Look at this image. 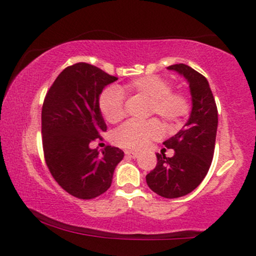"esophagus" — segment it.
Segmentation results:
<instances>
[{
	"mask_svg": "<svg viewBox=\"0 0 256 256\" xmlns=\"http://www.w3.org/2000/svg\"><path fill=\"white\" fill-rule=\"evenodd\" d=\"M125 155H126V156L132 158H136L138 156L137 152H134V150H125Z\"/></svg>",
	"mask_w": 256,
	"mask_h": 256,
	"instance_id": "esophagus-1",
	"label": "esophagus"
}]
</instances>
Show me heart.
I'll use <instances>...</instances> for the list:
<instances>
[{"instance_id": "heart-1", "label": "heart", "mask_w": 256, "mask_h": 256, "mask_svg": "<svg viewBox=\"0 0 256 256\" xmlns=\"http://www.w3.org/2000/svg\"><path fill=\"white\" fill-rule=\"evenodd\" d=\"M124 92L142 95L150 100L149 113L158 114L168 128L179 126L189 116L192 104L183 91L172 90L168 79L156 74L143 76L122 86ZM119 88L110 85L102 90L98 98V107L102 116L110 124L124 118V94ZM161 136V124L158 120L125 122L114 134V142L128 149H143L152 140Z\"/></svg>"}]
</instances>
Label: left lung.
I'll return each instance as SVG.
<instances>
[{"mask_svg": "<svg viewBox=\"0 0 256 256\" xmlns=\"http://www.w3.org/2000/svg\"><path fill=\"white\" fill-rule=\"evenodd\" d=\"M186 79L192 94V113L180 131L164 142L174 150L172 158L156 154L158 164L146 174V184L166 198L188 195L201 184L210 170L216 146L218 110L208 80L184 64L167 67Z\"/></svg>", "mask_w": 256, "mask_h": 256, "instance_id": "1", "label": "left lung"}]
</instances>
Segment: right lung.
I'll return each instance as SVG.
<instances>
[{"label":"right lung","instance_id":"add662e5","mask_svg":"<svg viewBox=\"0 0 256 256\" xmlns=\"http://www.w3.org/2000/svg\"><path fill=\"white\" fill-rule=\"evenodd\" d=\"M98 67L78 62L66 67L46 92L42 107L46 164L61 188L77 198L107 192L124 152L107 146L100 152L90 142L107 130L98 98L116 80Z\"/></svg>","mask_w":256,"mask_h":256}]
</instances>
